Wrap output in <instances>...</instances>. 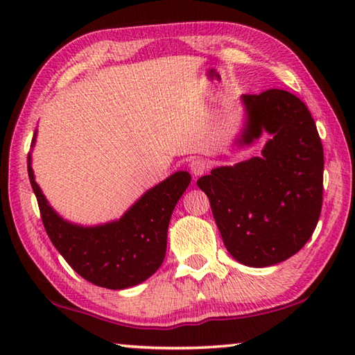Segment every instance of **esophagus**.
Returning a JSON list of instances; mask_svg holds the SVG:
<instances>
[{
	"instance_id": "1",
	"label": "esophagus",
	"mask_w": 355,
	"mask_h": 355,
	"mask_svg": "<svg viewBox=\"0 0 355 355\" xmlns=\"http://www.w3.org/2000/svg\"><path fill=\"white\" fill-rule=\"evenodd\" d=\"M189 169H191L192 175H194V178H197L207 172L208 164H207V161H203L200 158H194L189 161Z\"/></svg>"
}]
</instances>
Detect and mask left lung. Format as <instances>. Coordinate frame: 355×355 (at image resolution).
<instances>
[{"instance_id": "1", "label": "left lung", "mask_w": 355, "mask_h": 355, "mask_svg": "<svg viewBox=\"0 0 355 355\" xmlns=\"http://www.w3.org/2000/svg\"><path fill=\"white\" fill-rule=\"evenodd\" d=\"M243 127L233 146L258 156L220 166L197 180L222 241L236 261L266 268L285 261L313 235L322 205V144L302 101L280 89L241 95Z\"/></svg>"}]
</instances>
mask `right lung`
Instances as JSON below:
<instances>
[{
  "instance_id": "add662e5",
  "label": "right lung",
  "mask_w": 355,
  "mask_h": 355,
  "mask_svg": "<svg viewBox=\"0 0 355 355\" xmlns=\"http://www.w3.org/2000/svg\"><path fill=\"white\" fill-rule=\"evenodd\" d=\"M35 137L37 130L31 147ZM28 173L51 243L75 272L107 290L139 285L158 271L166 257L173 208L191 183L189 172L178 171L144 192L119 219L81 225L64 219L46 200L35 182L31 153Z\"/></svg>"
}]
</instances>
